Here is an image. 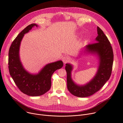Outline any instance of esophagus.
Segmentation results:
<instances>
[{
    "label": "esophagus",
    "mask_w": 123,
    "mask_h": 123,
    "mask_svg": "<svg viewBox=\"0 0 123 123\" xmlns=\"http://www.w3.org/2000/svg\"><path fill=\"white\" fill-rule=\"evenodd\" d=\"M69 59H68V58L67 57H66V56H63V57H62V61H63V63L65 64H66V63H67L68 62H69Z\"/></svg>",
    "instance_id": "1"
}]
</instances>
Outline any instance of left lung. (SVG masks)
Wrapping results in <instances>:
<instances>
[{
  "instance_id": "1",
  "label": "left lung",
  "mask_w": 123,
  "mask_h": 123,
  "mask_svg": "<svg viewBox=\"0 0 123 123\" xmlns=\"http://www.w3.org/2000/svg\"><path fill=\"white\" fill-rule=\"evenodd\" d=\"M97 32V42L89 44L86 47L89 51L97 52L99 57L98 70L93 79L85 85H76L71 79L72 66L66 64L68 89L72 94L78 97H89L99 91L109 79L112 72L114 56L112 48L107 37L98 26Z\"/></svg>"
}]
</instances>
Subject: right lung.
Instances as JSON below:
<instances>
[{
    "label": "right lung",
    "instance_id": "1",
    "mask_svg": "<svg viewBox=\"0 0 123 123\" xmlns=\"http://www.w3.org/2000/svg\"><path fill=\"white\" fill-rule=\"evenodd\" d=\"M35 26L37 27L36 24H31L19 33L11 44L8 54V68L11 77L20 91L30 96H39L48 92L51 87L53 73L63 66L62 61L49 64L35 75L30 74L24 69L19 57L20 42L24 34Z\"/></svg>",
    "mask_w": 123,
    "mask_h": 123
}]
</instances>
